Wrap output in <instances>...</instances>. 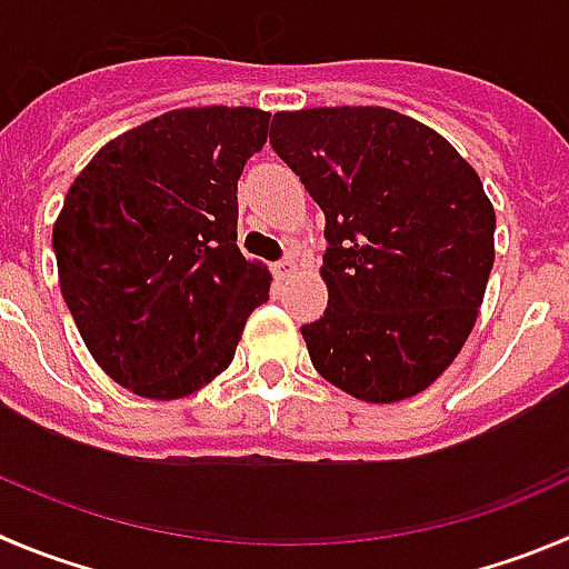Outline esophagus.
I'll return each instance as SVG.
<instances>
[{
	"label": "esophagus",
	"instance_id": "obj_1",
	"mask_svg": "<svg viewBox=\"0 0 569 569\" xmlns=\"http://www.w3.org/2000/svg\"><path fill=\"white\" fill-rule=\"evenodd\" d=\"M273 273L276 279H290V276L296 273V258L288 256V258H281V261H276Z\"/></svg>",
	"mask_w": 569,
	"mask_h": 569
}]
</instances>
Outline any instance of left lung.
Instances as JSON below:
<instances>
[{"label":"left lung","instance_id":"obj_1","mask_svg":"<svg viewBox=\"0 0 569 569\" xmlns=\"http://www.w3.org/2000/svg\"><path fill=\"white\" fill-rule=\"evenodd\" d=\"M270 144L326 211V313L302 326L328 383L369 403L419 396L471 335L495 267L480 173L387 107L276 112Z\"/></svg>","mask_w":569,"mask_h":569}]
</instances>
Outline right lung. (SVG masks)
<instances>
[{
    "label": "right lung",
    "mask_w": 569,
    "mask_h": 569,
    "mask_svg": "<svg viewBox=\"0 0 569 569\" xmlns=\"http://www.w3.org/2000/svg\"><path fill=\"white\" fill-rule=\"evenodd\" d=\"M270 112L186 107L116 136L74 177L51 247L89 355L153 401L203 389L234 358L270 270L238 250V180Z\"/></svg>",
    "instance_id": "1"
}]
</instances>
